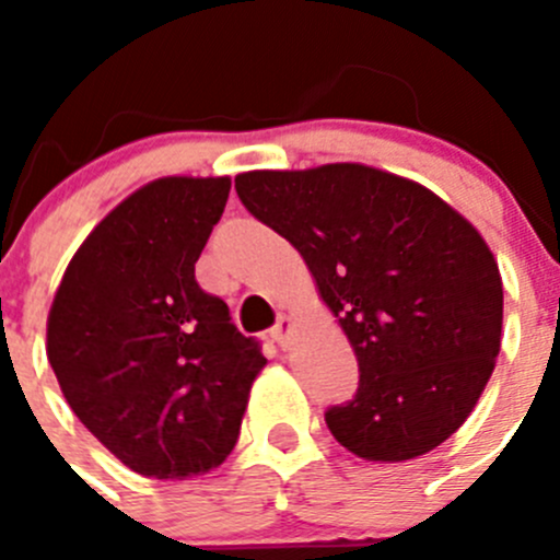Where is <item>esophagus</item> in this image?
<instances>
[{
    "mask_svg": "<svg viewBox=\"0 0 560 560\" xmlns=\"http://www.w3.org/2000/svg\"><path fill=\"white\" fill-rule=\"evenodd\" d=\"M270 338H273L276 343H279L281 349H287L292 343V319L287 314H281L279 319H276V325L270 327Z\"/></svg>",
    "mask_w": 560,
    "mask_h": 560,
    "instance_id": "1",
    "label": "esophagus"
}]
</instances>
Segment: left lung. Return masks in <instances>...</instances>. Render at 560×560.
I'll return each instance as SVG.
<instances>
[{"mask_svg":"<svg viewBox=\"0 0 560 560\" xmlns=\"http://www.w3.org/2000/svg\"><path fill=\"white\" fill-rule=\"evenodd\" d=\"M235 191L301 252L352 343L358 393L325 411L336 442L382 463L447 442L501 347L504 290L482 235L425 186L352 162L241 173Z\"/></svg>","mask_w":560,"mask_h":560,"instance_id":"8db88e82","label":"left lung"}]
</instances>
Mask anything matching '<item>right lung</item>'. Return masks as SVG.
Segmentation results:
<instances>
[{"label": "right lung", "mask_w": 560, "mask_h": 560, "mask_svg": "<svg viewBox=\"0 0 560 560\" xmlns=\"http://www.w3.org/2000/svg\"><path fill=\"white\" fill-rule=\"evenodd\" d=\"M230 178H160L78 248L48 314V360L78 420L143 477L217 468L262 371L257 338L202 290L195 262Z\"/></svg>", "instance_id": "obj_1"}]
</instances>
